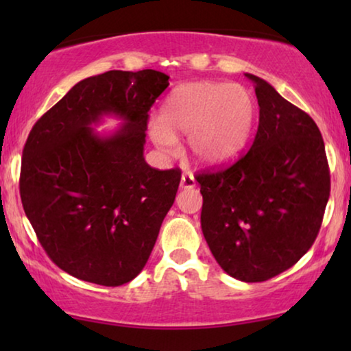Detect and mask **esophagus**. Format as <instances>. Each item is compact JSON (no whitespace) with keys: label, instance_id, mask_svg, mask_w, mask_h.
<instances>
[{"label":"esophagus","instance_id":"esophagus-1","mask_svg":"<svg viewBox=\"0 0 351 351\" xmlns=\"http://www.w3.org/2000/svg\"><path fill=\"white\" fill-rule=\"evenodd\" d=\"M196 185L195 182V177L190 174V172H184L180 177V189L184 190H189V189H193V186Z\"/></svg>","mask_w":351,"mask_h":351}]
</instances>
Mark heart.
<instances>
[{
	"mask_svg": "<svg viewBox=\"0 0 351 351\" xmlns=\"http://www.w3.org/2000/svg\"><path fill=\"white\" fill-rule=\"evenodd\" d=\"M256 105L241 84L198 81L176 88L150 123L152 141L162 152L176 150L179 136H189L190 156L215 167L234 160L246 145Z\"/></svg>",
	"mask_w": 351,
	"mask_h": 351,
	"instance_id": "heart-1",
	"label": "heart"
}]
</instances>
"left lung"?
I'll return each mask as SVG.
<instances>
[{
  "instance_id": "obj_1",
  "label": "left lung",
  "mask_w": 351,
  "mask_h": 351,
  "mask_svg": "<svg viewBox=\"0 0 351 351\" xmlns=\"http://www.w3.org/2000/svg\"><path fill=\"white\" fill-rule=\"evenodd\" d=\"M246 76L261 108L251 150L196 182L201 230L215 261L239 281L261 282L291 268L315 243L330 176L313 119L265 80Z\"/></svg>"
}]
</instances>
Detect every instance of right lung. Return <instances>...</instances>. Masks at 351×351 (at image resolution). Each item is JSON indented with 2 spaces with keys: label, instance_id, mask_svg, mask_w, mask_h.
Segmentation results:
<instances>
[{
  "label": "right lung",
  "instance_id": "obj_1",
  "mask_svg": "<svg viewBox=\"0 0 351 351\" xmlns=\"http://www.w3.org/2000/svg\"><path fill=\"white\" fill-rule=\"evenodd\" d=\"M167 86L156 70L90 76L28 134L23 210L51 261L78 280L126 285L150 257L180 184L179 169H155L143 158L148 110ZM104 116L123 124L95 133Z\"/></svg>",
  "mask_w": 351,
  "mask_h": 351
}]
</instances>
